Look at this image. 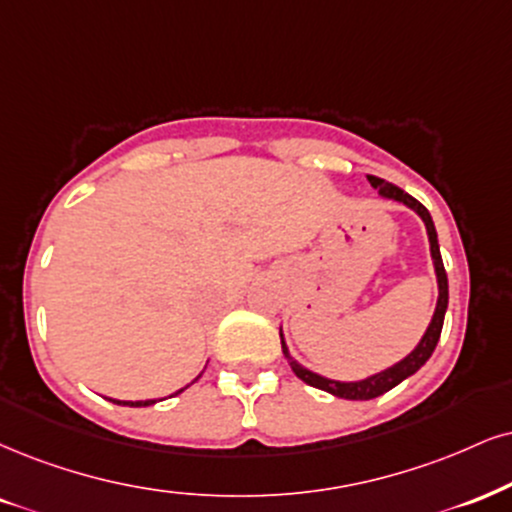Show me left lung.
Masks as SVG:
<instances>
[{
  "label": "left lung",
  "mask_w": 512,
  "mask_h": 512,
  "mask_svg": "<svg viewBox=\"0 0 512 512\" xmlns=\"http://www.w3.org/2000/svg\"><path fill=\"white\" fill-rule=\"evenodd\" d=\"M368 182L375 189H380V197L391 199V201H399V204L413 208V211L422 218V223H425V227H427V237H430V254H432V263H434V273H437L439 296H437V308H434V315H432L430 325H427V330H425V334H422V339L418 342V346H415V349L410 351L408 356L403 358V361L391 365V368L382 370V372H375V375L365 377V380H356V382L330 380V377L318 375V372L308 370L301 363H296L294 358L289 356V349H287V344H285V334H282V330H280L282 351H285V358L289 361V365H292L294 375L299 377V380H304L306 384H311V387H315V389H323V391H327V394L339 396V399H349V401L377 399V396H382L384 391L394 389L396 384H401L403 380H406V377L415 375V372H418L422 365L430 361V356L434 353V349H437L441 327H444L446 308H449V280H446V270H444V261H441L437 230H434L430 211H427V208L422 206L418 199H413V197H410V194L403 192L401 187L391 185V182H387V180L375 178V175H368Z\"/></svg>",
  "instance_id": "8db88e82"
}]
</instances>
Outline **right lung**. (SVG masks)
Masks as SVG:
<instances>
[{"label":"right lung","instance_id":"obj_1","mask_svg":"<svg viewBox=\"0 0 512 512\" xmlns=\"http://www.w3.org/2000/svg\"><path fill=\"white\" fill-rule=\"evenodd\" d=\"M199 377H201V375H199ZM199 377H194V382H197ZM194 382H192V384H194ZM187 387H189V384H187ZM187 387H182L180 391H185ZM180 391H175V394H180ZM175 394H173V396H175ZM109 401L118 403V406H132V408H140V406H151V403H156V399H147V401H118V399H109Z\"/></svg>","mask_w":512,"mask_h":512}]
</instances>
